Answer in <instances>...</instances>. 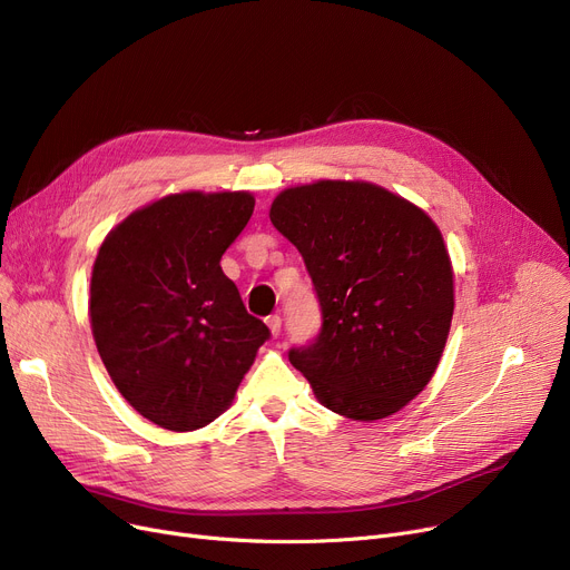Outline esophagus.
<instances>
[{"mask_svg":"<svg viewBox=\"0 0 570 570\" xmlns=\"http://www.w3.org/2000/svg\"><path fill=\"white\" fill-rule=\"evenodd\" d=\"M265 323H267V327H269V333H273V337H277V335L282 333V316H279V314L267 316Z\"/></svg>","mask_w":570,"mask_h":570,"instance_id":"34e87169","label":"esophagus"}]
</instances>
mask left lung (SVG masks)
Here are the masks:
<instances>
[{
    "mask_svg": "<svg viewBox=\"0 0 570 570\" xmlns=\"http://www.w3.org/2000/svg\"><path fill=\"white\" fill-rule=\"evenodd\" d=\"M269 222L303 254L323 325L288 361L351 421L404 409L436 372L455 309L453 263L425 209L363 179L284 189Z\"/></svg>",
    "mask_w": 570,
    "mask_h": 570,
    "instance_id": "obj_1",
    "label": "left lung"
}]
</instances>
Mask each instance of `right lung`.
Instances as JSON below:
<instances>
[{
  "instance_id": "1",
  "label": "right lung",
  "mask_w": 570,
  "mask_h": 570,
  "mask_svg": "<svg viewBox=\"0 0 570 570\" xmlns=\"http://www.w3.org/2000/svg\"><path fill=\"white\" fill-rule=\"evenodd\" d=\"M249 191H179L147 203L101 243L89 323L122 397L155 425L191 432L219 417L267 325L219 265L252 213Z\"/></svg>"
}]
</instances>
